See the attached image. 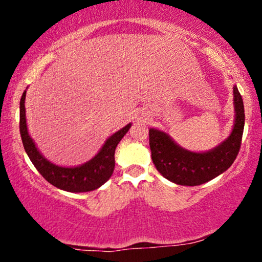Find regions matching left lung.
Returning <instances> with one entry per match:
<instances>
[{"mask_svg":"<svg viewBox=\"0 0 262 262\" xmlns=\"http://www.w3.org/2000/svg\"><path fill=\"white\" fill-rule=\"evenodd\" d=\"M235 123L227 140L208 152H191L180 148L164 132L150 129L149 145L156 170L169 181L182 186H198L221 175L239 154L245 113L242 95L234 86Z\"/></svg>","mask_w":262,"mask_h":262,"instance_id":"obj_1","label":"left lung"}]
</instances>
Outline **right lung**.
<instances>
[{
	"instance_id": "obj_1",
	"label": "right lung",
	"mask_w": 262,
	"mask_h": 262,
	"mask_svg": "<svg viewBox=\"0 0 262 262\" xmlns=\"http://www.w3.org/2000/svg\"><path fill=\"white\" fill-rule=\"evenodd\" d=\"M26 91L19 102V132L27 155L29 156L35 169L48 182L68 192H89L98 188L112 176L114 170V151L117 145L130 128L127 124L121 130L114 133L106 141L92 160L77 167H61L52 164L41 156L29 137L26 124Z\"/></svg>"
}]
</instances>
